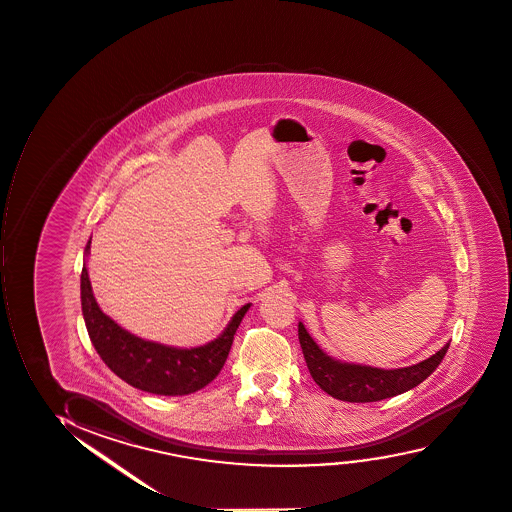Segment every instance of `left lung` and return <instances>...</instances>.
Segmentation results:
<instances>
[{
    "label": "left lung",
    "mask_w": 512,
    "mask_h": 512,
    "mask_svg": "<svg viewBox=\"0 0 512 512\" xmlns=\"http://www.w3.org/2000/svg\"><path fill=\"white\" fill-rule=\"evenodd\" d=\"M299 342L314 382L328 395L345 402H376L404 394L437 370L445 352L449 351V344H445L421 363L397 370H382L366 364L345 363L328 356L302 323H299Z\"/></svg>",
    "instance_id": "left-lung-1"
}]
</instances>
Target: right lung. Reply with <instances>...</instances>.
<instances>
[{
  "instance_id": "right-lung-1",
  "label": "right lung",
  "mask_w": 512,
  "mask_h": 512,
  "mask_svg": "<svg viewBox=\"0 0 512 512\" xmlns=\"http://www.w3.org/2000/svg\"><path fill=\"white\" fill-rule=\"evenodd\" d=\"M91 239L84 254L89 256ZM82 314L99 358L132 387L156 395H187L213 382L227 361L234 335L251 304L242 306L208 344L180 349L136 337L99 309L89 282L86 259L81 275Z\"/></svg>"
}]
</instances>
